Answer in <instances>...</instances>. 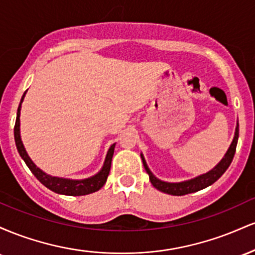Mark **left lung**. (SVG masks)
<instances>
[{"label":"left lung","instance_id":"obj_1","mask_svg":"<svg viewBox=\"0 0 255 255\" xmlns=\"http://www.w3.org/2000/svg\"><path fill=\"white\" fill-rule=\"evenodd\" d=\"M238 140H239V124L236 126L235 136H234L233 142H231L230 147L228 148L227 153H225V156L222 158L221 162H219L218 164L212 169V170L206 172V174H203L200 175V176L192 178V180L183 181V182L171 183V182H164V181L159 180V178L154 176V175L151 172L150 169H148V166L145 162V158L142 154H141V159H142V163H144L145 170L148 174V177H150L151 183L153 184L154 188H157L158 191L166 193V194H170V195H186V194H189V193L201 191V189L211 186L212 183H215L216 181H217L218 178L224 174L225 170L229 168L231 162H233L234 154H235V151H236V145H238Z\"/></svg>","mask_w":255,"mask_h":255}]
</instances>
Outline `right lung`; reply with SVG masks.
<instances>
[{"label": "right lung", "instance_id": "right-lung-1", "mask_svg": "<svg viewBox=\"0 0 255 255\" xmlns=\"http://www.w3.org/2000/svg\"><path fill=\"white\" fill-rule=\"evenodd\" d=\"M25 93L22 96L21 102H20L19 108H17V114H16V121L15 126H14V137H15V145L19 154L21 156L26 165L28 166V169L32 171V174L37 177V180L40 183L44 184L46 188H49L50 191L58 193V194L63 195H72V197H78V195H86L91 194L93 192H97L102 187L104 186L107 182L108 175L110 172L111 168V159L114 156V148H115V144L110 146L109 151H108L107 157H105V162L102 170L96 174L95 176L85 178V180H69V178H62V177H55L50 176V175L45 174L43 170H40L38 166L34 164L31 160V158L28 157L27 152H26L24 144L21 141V136H20V110H21V103L24 101Z\"/></svg>", "mask_w": 255, "mask_h": 255}]
</instances>
